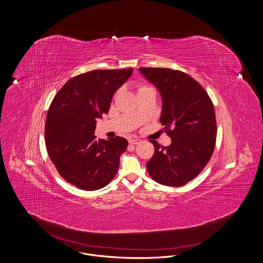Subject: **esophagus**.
I'll use <instances>...</instances> for the list:
<instances>
[{
    "mask_svg": "<svg viewBox=\"0 0 263 263\" xmlns=\"http://www.w3.org/2000/svg\"><path fill=\"white\" fill-rule=\"evenodd\" d=\"M141 142H142V140L139 139V138H131V139L129 140V143H130L131 145H138V144H140Z\"/></svg>",
    "mask_w": 263,
    "mask_h": 263,
    "instance_id": "esophagus-1",
    "label": "esophagus"
}]
</instances>
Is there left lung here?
I'll return each mask as SVG.
<instances>
[{
    "instance_id": "obj_1",
    "label": "left lung",
    "mask_w": 263,
    "mask_h": 263,
    "mask_svg": "<svg viewBox=\"0 0 263 263\" xmlns=\"http://www.w3.org/2000/svg\"><path fill=\"white\" fill-rule=\"evenodd\" d=\"M159 90L161 123L172 138L167 147L153 141L155 153L147 171L157 182L182 186L200 174L215 148L217 125L212 101L190 76L165 68L138 69Z\"/></svg>"
}]
</instances>
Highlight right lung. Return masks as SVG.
Returning <instances> with one entry per match:
<instances>
[{"mask_svg":"<svg viewBox=\"0 0 263 263\" xmlns=\"http://www.w3.org/2000/svg\"><path fill=\"white\" fill-rule=\"evenodd\" d=\"M133 69L95 70L69 80L51 102L45 123L49 158L63 178L87 191L104 187L118 172L128 142L97 140V119L107 114L113 96Z\"/></svg>","mask_w":263,"mask_h":263,"instance_id":"right-lung-1","label":"right lung"}]
</instances>
